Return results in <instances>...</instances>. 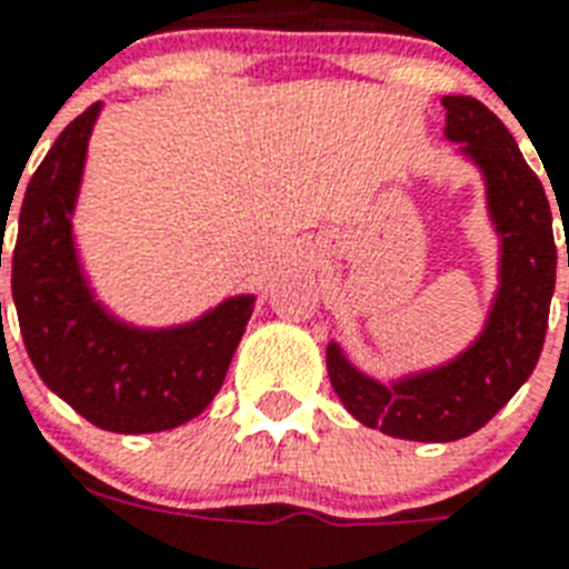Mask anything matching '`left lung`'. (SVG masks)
<instances>
[{"label":"left lung","mask_w":569,"mask_h":569,"mask_svg":"<svg viewBox=\"0 0 569 569\" xmlns=\"http://www.w3.org/2000/svg\"><path fill=\"white\" fill-rule=\"evenodd\" d=\"M442 106L446 138L481 171L487 214L499 236V286L485 328L446 363L389 383L360 372L339 342H328L330 383L348 413L366 428L416 442L469 437L529 380L543 351L558 266L547 191L511 132L472 97H442Z\"/></svg>","instance_id":"1"}]
</instances>
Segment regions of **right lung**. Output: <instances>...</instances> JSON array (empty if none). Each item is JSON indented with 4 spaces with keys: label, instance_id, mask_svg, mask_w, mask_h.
Wrapping results in <instances>:
<instances>
[{
    "label": "right lung",
    "instance_id": "obj_1",
    "mask_svg": "<svg viewBox=\"0 0 569 569\" xmlns=\"http://www.w3.org/2000/svg\"><path fill=\"white\" fill-rule=\"evenodd\" d=\"M100 111L93 102L79 114L29 180L11 253L13 307L40 380L76 413L102 431H171L212 405L257 295L223 298L171 328H138L97 298L73 214Z\"/></svg>",
    "mask_w": 569,
    "mask_h": 569
}]
</instances>
